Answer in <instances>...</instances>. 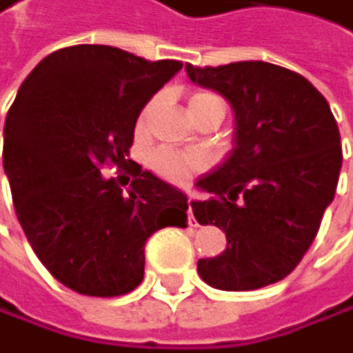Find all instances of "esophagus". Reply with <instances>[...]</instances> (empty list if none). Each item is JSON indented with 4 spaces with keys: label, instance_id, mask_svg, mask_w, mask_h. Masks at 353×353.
<instances>
[{
    "label": "esophagus",
    "instance_id": "34e87169",
    "mask_svg": "<svg viewBox=\"0 0 353 353\" xmlns=\"http://www.w3.org/2000/svg\"><path fill=\"white\" fill-rule=\"evenodd\" d=\"M192 201L188 199V220H190V225L194 223V212H192V205H190Z\"/></svg>",
    "mask_w": 353,
    "mask_h": 353
}]
</instances>
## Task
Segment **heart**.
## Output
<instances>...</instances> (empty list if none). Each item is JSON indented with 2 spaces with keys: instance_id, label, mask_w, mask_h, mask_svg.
<instances>
[{
  "instance_id": "1",
  "label": "heart",
  "mask_w": 353,
  "mask_h": 353,
  "mask_svg": "<svg viewBox=\"0 0 353 353\" xmlns=\"http://www.w3.org/2000/svg\"><path fill=\"white\" fill-rule=\"evenodd\" d=\"M216 104H223V100L210 91H196V93H192V98H190V113L205 111ZM150 111H152V102L146 104V109L141 111L139 122H143ZM150 168L154 174H159L161 179L170 181V183H185L190 176L201 172L205 168V161H203V157L194 154V152L165 146V148H157L150 154Z\"/></svg>"
}]
</instances>
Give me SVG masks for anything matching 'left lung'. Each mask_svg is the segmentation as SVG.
<instances>
[{"mask_svg": "<svg viewBox=\"0 0 353 353\" xmlns=\"http://www.w3.org/2000/svg\"><path fill=\"white\" fill-rule=\"evenodd\" d=\"M185 69L236 111V148L199 179L210 199L192 203L201 225L227 236L223 253L199 260V275L220 290L275 284L301 262L334 199L343 163L336 119L292 69L262 61Z\"/></svg>", "mask_w": 353, "mask_h": 353, "instance_id": "8db88e82", "label": "left lung"}]
</instances>
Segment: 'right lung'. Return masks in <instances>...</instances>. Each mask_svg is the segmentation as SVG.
Masks as SVG:
<instances>
[{
    "label": "right lung",
    "mask_w": 353,
    "mask_h": 353,
    "mask_svg": "<svg viewBox=\"0 0 353 353\" xmlns=\"http://www.w3.org/2000/svg\"><path fill=\"white\" fill-rule=\"evenodd\" d=\"M181 67L72 46L46 56L19 87L3 126V170L30 247L63 286L89 297L135 290L146 240L188 227L185 194L141 165L126 170L128 194L119 176L100 174L126 161L143 104Z\"/></svg>",
    "instance_id": "1"
}]
</instances>
